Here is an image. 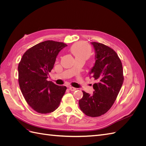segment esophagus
Wrapping results in <instances>:
<instances>
[{"mask_svg": "<svg viewBox=\"0 0 146 146\" xmlns=\"http://www.w3.org/2000/svg\"><path fill=\"white\" fill-rule=\"evenodd\" d=\"M69 90L71 91H76L77 89L76 88H74V87H72V86H70L69 87Z\"/></svg>", "mask_w": 146, "mask_h": 146, "instance_id": "34e87169", "label": "esophagus"}]
</instances>
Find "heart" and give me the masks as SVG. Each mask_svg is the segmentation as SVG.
I'll return each mask as SVG.
<instances>
[{
    "label": "heart",
    "mask_w": 146,
    "mask_h": 146,
    "mask_svg": "<svg viewBox=\"0 0 146 146\" xmlns=\"http://www.w3.org/2000/svg\"><path fill=\"white\" fill-rule=\"evenodd\" d=\"M72 52L76 56H88L90 54V48L85 42H78L74 45L72 48Z\"/></svg>",
    "instance_id": "b5f03b06"
}]
</instances>
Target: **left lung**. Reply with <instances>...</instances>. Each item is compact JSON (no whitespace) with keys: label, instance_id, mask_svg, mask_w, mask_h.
<instances>
[{"label":"left lung","instance_id":"left-lung-1","mask_svg":"<svg viewBox=\"0 0 146 146\" xmlns=\"http://www.w3.org/2000/svg\"><path fill=\"white\" fill-rule=\"evenodd\" d=\"M95 52V63L90 70V78L97 83L90 94L83 91L79 100L80 110L86 116L98 117L112 107L123 82L122 65L116 52L103 44L91 42Z\"/></svg>","mask_w":146,"mask_h":146}]
</instances>
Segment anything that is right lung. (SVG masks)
I'll return each mask as SVG.
<instances>
[{
  "label": "right lung",
  "mask_w": 146,
  "mask_h": 146,
  "mask_svg": "<svg viewBox=\"0 0 146 146\" xmlns=\"http://www.w3.org/2000/svg\"><path fill=\"white\" fill-rule=\"evenodd\" d=\"M66 46L63 42L50 40L40 42L26 51L19 63L21 92L27 104L38 113L54 111L67 89L47 80L57 55Z\"/></svg>",
  "instance_id": "add662e5"
}]
</instances>
